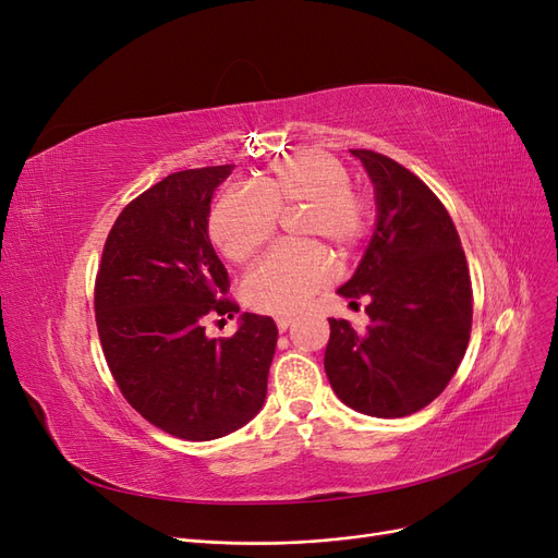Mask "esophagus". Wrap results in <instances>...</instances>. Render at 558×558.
Masks as SVG:
<instances>
[{
	"instance_id": "esophagus-1",
	"label": "esophagus",
	"mask_w": 558,
	"mask_h": 558,
	"mask_svg": "<svg viewBox=\"0 0 558 558\" xmlns=\"http://www.w3.org/2000/svg\"><path fill=\"white\" fill-rule=\"evenodd\" d=\"M291 324H293V316H277V328H279V332L289 330Z\"/></svg>"
}]
</instances>
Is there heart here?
<instances>
[{"label":"heart","instance_id":"1","mask_svg":"<svg viewBox=\"0 0 558 558\" xmlns=\"http://www.w3.org/2000/svg\"><path fill=\"white\" fill-rule=\"evenodd\" d=\"M300 244H330L347 256L369 226L367 202L351 189L347 167L324 150L281 158L253 179V193L230 189L209 211V238L232 263H246L272 240L277 216H291ZM330 279L326 253L314 246L277 248L242 283L244 302L256 312L291 314Z\"/></svg>","mask_w":558,"mask_h":558}]
</instances>
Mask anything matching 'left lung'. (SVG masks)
Here are the masks:
<instances>
[{
	"instance_id": "left-lung-1",
	"label": "left lung",
	"mask_w": 558,
	"mask_h": 558,
	"mask_svg": "<svg viewBox=\"0 0 558 558\" xmlns=\"http://www.w3.org/2000/svg\"><path fill=\"white\" fill-rule=\"evenodd\" d=\"M375 189V230L353 277L369 326L330 318L326 375L347 408L377 418L418 412L459 369L472 326V289L459 232L428 185L396 160L351 148Z\"/></svg>"
}]
</instances>
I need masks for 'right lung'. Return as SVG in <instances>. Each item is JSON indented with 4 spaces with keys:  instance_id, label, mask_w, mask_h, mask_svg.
<instances>
[{
    "instance_id": "obj_1",
    "label": "right lung",
    "mask_w": 558,
    "mask_h": 558,
    "mask_svg": "<svg viewBox=\"0 0 558 558\" xmlns=\"http://www.w3.org/2000/svg\"><path fill=\"white\" fill-rule=\"evenodd\" d=\"M234 165L165 177L116 218L95 283L105 359L125 400L181 440L234 433L263 410L277 349L269 316L240 314L211 340L209 318H232L228 272L209 240L214 191Z\"/></svg>"
}]
</instances>
